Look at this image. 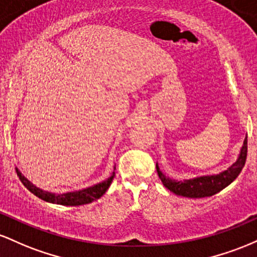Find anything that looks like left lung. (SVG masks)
I'll list each match as a JSON object with an SVG mask.
<instances>
[{"mask_svg":"<svg viewBox=\"0 0 257 257\" xmlns=\"http://www.w3.org/2000/svg\"><path fill=\"white\" fill-rule=\"evenodd\" d=\"M246 153L247 139L245 138L240 149L239 156L231 167H228L226 170L219 174H214V175L197 176V178L187 180L170 179L161 172L158 163L156 164V168H157V173L161 181L173 193L178 194V196L187 197V198H203V197L214 196L215 193L220 192L221 190H223L237 179V176L243 169L244 164H245Z\"/></svg>","mask_w":257,"mask_h":257,"instance_id":"8db88e82","label":"left lung"}]
</instances>
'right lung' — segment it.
Instances as JSON below:
<instances>
[{"mask_svg":"<svg viewBox=\"0 0 257 257\" xmlns=\"http://www.w3.org/2000/svg\"><path fill=\"white\" fill-rule=\"evenodd\" d=\"M116 169V167H114ZM17 174L19 176L20 181L23 182V185L30 191L31 193H34L35 196H37L38 198L46 200V202L54 203V204H60V205H83L88 204V203L94 202V200L99 199L100 197L104 194L107 188L110 187L112 180L114 178V172L111 174V176H108L107 179L104 181L95 184L90 187L82 188L78 191H71V192H65V193H52L48 191H43L41 188H38L34 184H31L28 179L19 172V169H17Z\"/></svg>","mask_w":257,"mask_h":257,"instance_id":"add662e5","label":"right lung"}]
</instances>
